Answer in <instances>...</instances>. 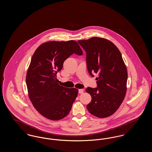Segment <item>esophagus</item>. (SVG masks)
<instances>
[{
  "label": "esophagus",
  "instance_id": "1",
  "mask_svg": "<svg viewBox=\"0 0 152 152\" xmlns=\"http://www.w3.org/2000/svg\"><path fill=\"white\" fill-rule=\"evenodd\" d=\"M79 93L80 94H82L84 93V89H79Z\"/></svg>",
  "mask_w": 152,
  "mask_h": 152
}]
</instances>
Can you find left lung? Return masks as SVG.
Here are the masks:
<instances>
[{
	"label": "left lung",
	"instance_id": "1",
	"mask_svg": "<svg viewBox=\"0 0 152 152\" xmlns=\"http://www.w3.org/2000/svg\"><path fill=\"white\" fill-rule=\"evenodd\" d=\"M78 43L86 52L87 66L91 76L97 75V87H88L92 97L87 105L90 113L99 118L112 115L120 107L126 92L128 72L121 52L108 40L93 37Z\"/></svg>",
	"mask_w": 152,
	"mask_h": 152
}]
</instances>
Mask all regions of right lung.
<instances>
[{"instance_id": "right-lung-1", "label": "right lung", "mask_w": 152, "mask_h": 152, "mask_svg": "<svg viewBox=\"0 0 152 152\" xmlns=\"http://www.w3.org/2000/svg\"><path fill=\"white\" fill-rule=\"evenodd\" d=\"M73 53L83 55L76 41H51L42 44L31 58L26 75L28 97L34 108L51 120L67 116L77 96V89L60 86L56 79L64 61Z\"/></svg>"}]
</instances>
